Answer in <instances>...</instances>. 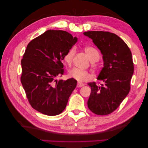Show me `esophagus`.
I'll return each instance as SVG.
<instances>
[{
	"label": "esophagus",
	"instance_id": "34e87169",
	"mask_svg": "<svg viewBox=\"0 0 148 148\" xmlns=\"http://www.w3.org/2000/svg\"><path fill=\"white\" fill-rule=\"evenodd\" d=\"M84 86V84L82 83H80V82H78L77 84V87L78 88H80V87H82Z\"/></svg>",
	"mask_w": 148,
	"mask_h": 148
}]
</instances>
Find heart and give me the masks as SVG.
Returning a JSON list of instances; mask_svg holds the SVG:
<instances>
[{"label": "heart", "mask_w": 148, "mask_h": 148, "mask_svg": "<svg viewBox=\"0 0 148 148\" xmlns=\"http://www.w3.org/2000/svg\"><path fill=\"white\" fill-rule=\"evenodd\" d=\"M84 51L92 62H95L99 60L100 54L98 50L93 47H85ZM75 53H76V49L74 48H71L65 54L64 56V60L68 65H71L72 64ZM69 76L78 81H80V82L86 81L89 80L91 77L90 73L87 71L82 70V69L76 67L72 68L69 71Z\"/></svg>", "instance_id": "obj_1"}]
</instances>
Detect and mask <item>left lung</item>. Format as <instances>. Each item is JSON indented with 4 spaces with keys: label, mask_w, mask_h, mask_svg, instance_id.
Listing matches in <instances>:
<instances>
[{
    "label": "left lung",
    "mask_w": 148,
    "mask_h": 148,
    "mask_svg": "<svg viewBox=\"0 0 148 148\" xmlns=\"http://www.w3.org/2000/svg\"><path fill=\"white\" fill-rule=\"evenodd\" d=\"M84 36L92 39L102 55L103 67L97 79L103 84L89 83L91 93L88 106L98 115L111 114L117 109L130 90L134 63L130 49L116 34L103 31H88Z\"/></svg>",
    "instance_id": "1"
}]
</instances>
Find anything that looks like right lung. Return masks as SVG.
Returning <instances> with one entry per match:
<instances>
[{"instance_id":"add662e5","label":"right lung","mask_w":148,"mask_h":148,"mask_svg":"<svg viewBox=\"0 0 148 148\" xmlns=\"http://www.w3.org/2000/svg\"><path fill=\"white\" fill-rule=\"evenodd\" d=\"M77 41L66 31L48 30L27 46L21 62V82L31 106L42 114H60L76 87L73 78H55L64 74V56Z\"/></svg>"}]
</instances>
